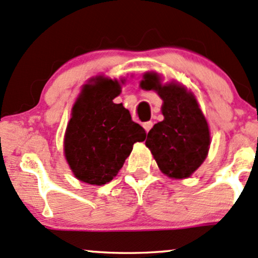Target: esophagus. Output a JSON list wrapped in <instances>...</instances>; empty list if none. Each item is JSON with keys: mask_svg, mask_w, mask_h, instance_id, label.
<instances>
[{"mask_svg": "<svg viewBox=\"0 0 258 258\" xmlns=\"http://www.w3.org/2000/svg\"><path fill=\"white\" fill-rule=\"evenodd\" d=\"M143 126L145 128V130H146V133H149L153 126V123L152 121H145V123L143 124Z\"/></svg>", "mask_w": 258, "mask_h": 258, "instance_id": "1", "label": "esophagus"}]
</instances>
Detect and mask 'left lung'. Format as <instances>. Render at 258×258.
<instances>
[{"mask_svg":"<svg viewBox=\"0 0 258 258\" xmlns=\"http://www.w3.org/2000/svg\"><path fill=\"white\" fill-rule=\"evenodd\" d=\"M162 100L164 119L150 130L146 146L162 173L169 178H189L206 160L211 137L208 124L192 92L174 82L162 84L157 73L147 72L140 82Z\"/></svg>","mask_w":258,"mask_h":258,"instance_id":"obj_1","label":"left lung"}]
</instances>
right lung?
Listing matches in <instances>:
<instances>
[{
    "mask_svg": "<svg viewBox=\"0 0 258 258\" xmlns=\"http://www.w3.org/2000/svg\"><path fill=\"white\" fill-rule=\"evenodd\" d=\"M120 89L118 80L96 77L84 85L72 108L64 155L75 178L84 183H109L123 167L133 145L146 139L144 128L132 120L128 109L113 102Z\"/></svg>",
    "mask_w": 258,
    "mask_h": 258,
    "instance_id": "add662e5",
    "label": "right lung"
}]
</instances>
